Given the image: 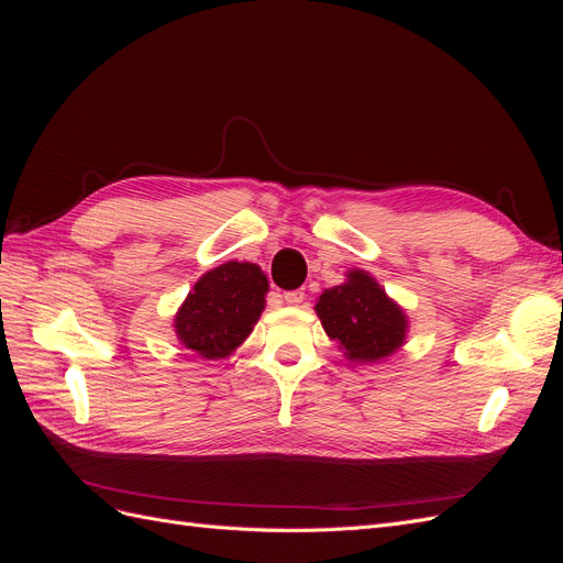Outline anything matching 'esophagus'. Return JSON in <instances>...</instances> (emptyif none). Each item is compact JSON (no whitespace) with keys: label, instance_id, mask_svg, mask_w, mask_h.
Segmentation results:
<instances>
[{"label":"esophagus","instance_id":"34e87169","mask_svg":"<svg viewBox=\"0 0 563 563\" xmlns=\"http://www.w3.org/2000/svg\"><path fill=\"white\" fill-rule=\"evenodd\" d=\"M305 300V291L302 288H296V291H286L284 294V302H288V305H298V302H302Z\"/></svg>","mask_w":563,"mask_h":563}]
</instances>
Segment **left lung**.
<instances>
[{
  "label": "left lung",
  "mask_w": 563,
  "mask_h": 563,
  "mask_svg": "<svg viewBox=\"0 0 563 563\" xmlns=\"http://www.w3.org/2000/svg\"><path fill=\"white\" fill-rule=\"evenodd\" d=\"M314 310L323 331L352 362H378L404 343V312L362 269H352L345 284L327 288Z\"/></svg>",
  "instance_id": "8db88e82"
}]
</instances>
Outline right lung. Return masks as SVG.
Wrapping results in <instances>:
<instances>
[{"label":"right lung","instance_id":"obj_1","mask_svg":"<svg viewBox=\"0 0 563 563\" xmlns=\"http://www.w3.org/2000/svg\"><path fill=\"white\" fill-rule=\"evenodd\" d=\"M267 277L253 263H225L207 272L176 314V333L203 360H223L249 338L265 308Z\"/></svg>","mask_w":563,"mask_h":563}]
</instances>
